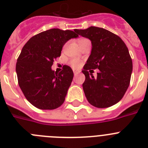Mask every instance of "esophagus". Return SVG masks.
Here are the masks:
<instances>
[{
	"label": "esophagus",
	"instance_id": "34e87169",
	"mask_svg": "<svg viewBox=\"0 0 148 148\" xmlns=\"http://www.w3.org/2000/svg\"><path fill=\"white\" fill-rule=\"evenodd\" d=\"M73 73H74V75H75V76H76V75H78V74H79V72L78 71H74Z\"/></svg>",
	"mask_w": 148,
	"mask_h": 148
}]
</instances>
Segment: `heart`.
I'll return each mask as SVG.
<instances>
[{"mask_svg":"<svg viewBox=\"0 0 148 148\" xmlns=\"http://www.w3.org/2000/svg\"><path fill=\"white\" fill-rule=\"evenodd\" d=\"M84 39H86V38H82V39H80L79 40H84ZM70 65H71L72 67L74 68V69H77V68L80 67V66H81L80 61H78V60H77V59H72L71 61H70Z\"/></svg>","mask_w":148,"mask_h":148,"instance_id":"heart-1","label":"heart"}]
</instances>
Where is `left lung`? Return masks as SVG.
<instances>
[{
    "instance_id": "8db88e82",
    "label": "left lung",
    "mask_w": 148,
    "mask_h": 148,
    "mask_svg": "<svg viewBox=\"0 0 148 148\" xmlns=\"http://www.w3.org/2000/svg\"><path fill=\"white\" fill-rule=\"evenodd\" d=\"M92 43V51L82 73L85 75L83 90L90 104L99 108H109L123 98L130 82L133 62L125 42L105 29L90 27L75 29ZM99 69L95 79L88 74Z\"/></svg>"
}]
</instances>
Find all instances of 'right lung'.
I'll return each instance as SVG.
<instances>
[{"label": "right lung", "mask_w": 148, "mask_h": 148, "mask_svg": "<svg viewBox=\"0 0 148 148\" xmlns=\"http://www.w3.org/2000/svg\"><path fill=\"white\" fill-rule=\"evenodd\" d=\"M78 36L75 30L51 29L34 35L23 46L16 63L18 84L35 108L54 110L64 101L73 72L67 65L58 73L51 66L65 43Z\"/></svg>", "instance_id": "obj_1"}]
</instances>
